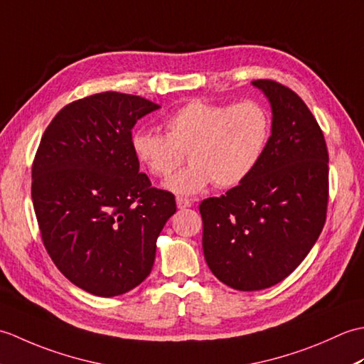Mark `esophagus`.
<instances>
[{
  "label": "esophagus",
  "instance_id": "34e87169",
  "mask_svg": "<svg viewBox=\"0 0 364 364\" xmlns=\"http://www.w3.org/2000/svg\"><path fill=\"white\" fill-rule=\"evenodd\" d=\"M176 206L178 210H186V208L192 206V202L188 198H183V197H176Z\"/></svg>",
  "mask_w": 364,
  "mask_h": 364
}]
</instances>
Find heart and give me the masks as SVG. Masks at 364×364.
<instances>
[{"mask_svg":"<svg viewBox=\"0 0 364 364\" xmlns=\"http://www.w3.org/2000/svg\"><path fill=\"white\" fill-rule=\"evenodd\" d=\"M166 134L139 129L131 150L151 176H167L188 153L189 167L170 176L164 188L176 196H196L210 184L220 189L244 183L259 161L270 137L272 120L253 100L236 105L191 100L164 122Z\"/></svg>","mask_w":364,"mask_h":364,"instance_id":"obj_1","label":"heart"}]
</instances>
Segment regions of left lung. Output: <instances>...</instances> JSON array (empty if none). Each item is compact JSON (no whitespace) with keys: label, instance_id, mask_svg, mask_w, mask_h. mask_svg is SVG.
<instances>
[{"label":"left lung","instance_id":"8db88e82","mask_svg":"<svg viewBox=\"0 0 364 364\" xmlns=\"http://www.w3.org/2000/svg\"><path fill=\"white\" fill-rule=\"evenodd\" d=\"M272 109V134L253 173L225 196L200 203L211 272L237 291L280 283L318 241L328 203V151L322 129L296 92L252 81Z\"/></svg>","mask_w":364,"mask_h":364}]
</instances>
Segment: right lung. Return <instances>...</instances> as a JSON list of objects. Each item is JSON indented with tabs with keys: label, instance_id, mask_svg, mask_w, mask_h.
Returning <instances> with one entry per match:
<instances>
[{
	"label": "right lung",
	"instance_id": "obj_1",
	"mask_svg": "<svg viewBox=\"0 0 364 364\" xmlns=\"http://www.w3.org/2000/svg\"><path fill=\"white\" fill-rule=\"evenodd\" d=\"M159 105L102 92L63 107L33 164V205L46 252L78 288L100 297L150 275L173 194L139 173L131 129Z\"/></svg>",
	"mask_w": 364,
	"mask_h": 364
}]
</instances>
